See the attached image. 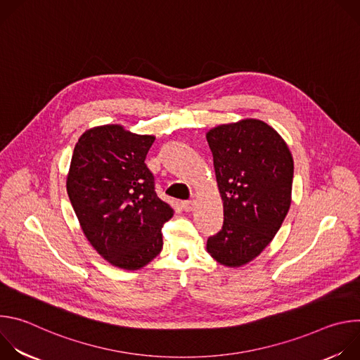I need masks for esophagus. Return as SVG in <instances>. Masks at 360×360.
Instances as JSON below:
<instances>
[{"label":"esophagus","mask_w":360,"mask_h":360,"mask_svg":"<svg viewBox=\"0 0 360 360\" xmlns=\"http://www.w3.org/2000/svg\"><path fill=\"white\" fill-rule=\"evenodd\" d=\"M195 207V202L193 200H182L181 202V208L185 211V212H191Z\"/></svg>","instance_id":"obj_1"}]
</instances>
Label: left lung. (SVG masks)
Returning a JSON list of instances; mask_svg holds the SVG:
<instances>
[{
  "mask_svg": "<svg viewBox=\"0 0 360 360\" xmlns=\"http://www.w3.org/2000/svg\"><path fill=\"white\" fill-rule=\"evenodd\" d=\"M224 200L222 229L207 250L221 265L238 268L274 239L290 207L293 160L286 142L268 124L242 120L207 134Z\"/></svg>",
  "mask_w": 360,
  "mask_h": 360,
  "instance_id": "left-lung-1",
  "label": "left lung"
}]
</instances>
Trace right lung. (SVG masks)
<instances>
[{"instance_id":"obj_1","label":"right lung","mask_w":360,"mask_h":360,"mask_svg":"<svg viewBox=\"0 0 360 360\" xmlns=\"http://www.w3.org/2000/svg\"><path fill=\"white\" fill-rule=\"evenodd\" d=\"M153 141L121 125L88 129L74 148L67 178L86 239L102 258L127 271L141 269L160 255L161 229L174 215L145 164Z\"/></svg>"}]
</instances>
